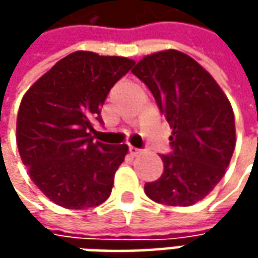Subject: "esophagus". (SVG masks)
<instances>
[{"label": "esophagus", "instance_id": "1", "mask_svg": "<svg viewBox=\"0 0 258 258\" xmlns=\"http://www.w3.org/2000/svg\"><path fill=\"white\" fill-rule=\"evenodd\" d=\"M129 154L132 155V156H136V155L141 154V149H138V148H134V146H131V148H129Z\"/></svg>", "mask_w": 258, "mask_h": 258}]
</instances>
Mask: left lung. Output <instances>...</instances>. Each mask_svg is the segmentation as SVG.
Returning <instances> with one entry per match:
<instances>
[{
  "label": "left lung",
  "instance_id": "obj_1",
  "mask_svg": "<svg viewBox=\"0 0 258 258\" xmlns=\"http://www.w3.org/2000/svg\"><path fill=\"white\" fill-rule=\"evenodd\" d=\"M142 80L172 129L164 173L145 183L155 203L188 207L221 181L235 148L233 107L203 66L178 50L144 57L132 70Z\"/></svg>",
  "mask_w": 258,
  "mask_h": 258
}]
</instances>
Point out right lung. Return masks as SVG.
Here are the masks:
<instances>
[{
  "label": "right lung",
  "mask_w": 258,
  "mask_h": 258,
  "mask_svg": "<svg viewBox=\"0 0 258 258\" xmlns=\"http://www.w3.org/2000/svg\"><path fill=\"white\" fill-rule=\"evenodd\" d=\"M134 60L75 51L57 61L24 94L17 116V146L30 178L69 210L97 207L112 192L127 145L94 142L100 107Z\"/></svg>",
  "instance_id": "obj_1"
}]
</instances>
